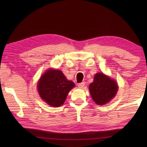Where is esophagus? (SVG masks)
<instances>
[{
    "mask_svg": "<svg viewBox=\"0 0 147 147\" xmlns=\"http://www.w3.org/2000/svg\"><path fill=\"white\" fill-rule=\"evenodd\" d=\"M84 86H85V82H82V83H80L78 84V86L79 88H83Z\"/></svg>",
    "mask_w": 147,
    "mask_h": 147,
    "instance_id": "1",
    "label": "esophagus"
}]
</instances>
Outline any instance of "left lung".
Returning <instances> with one entry per match:
<instances>
[{"label": "left lung", "mask_w": 147, "mask_h": 147, "mask_svg": "<svg viewBox=\"0 0 147 147\" xmlns=\"http://www.w3.org/2000/svg\"><path fill=\"white\" fill-rule=\"evenodd\" d=\"M91 97L94 102L103 105L109 102L118 91L117 82L102 73H96L93 82L89 87Z\"/></svg>", "instance_id": "8db88e82"}]
</instances>
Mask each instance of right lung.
Wrapping results in <instances>:
<instances>
[{"label":"right lung","instance_id":"right-lung-1","mask_svg":"<svg viewBox=\"0 0 147 147\" xmlns=\"http://www.w3.org/2000/svg\"><path fill=\"white\" fill-rule=\"evenodd\" d=\"M75 84L68 80L62 71L49 69L41 76L38 90L42 100L53 107L61 106Z\"/></svg>","mask_w":147,"mask_h":147}]
</instances>
